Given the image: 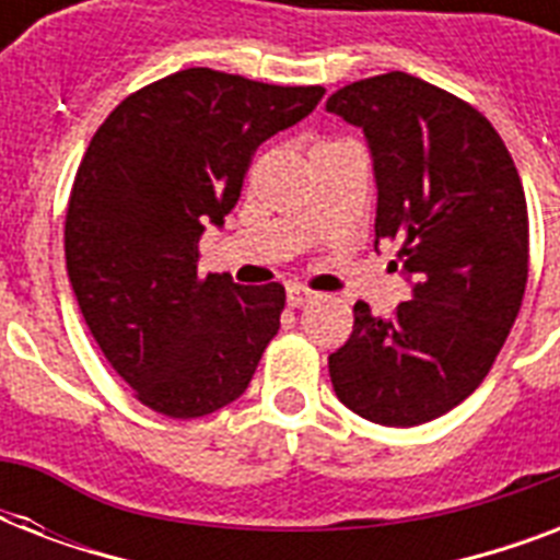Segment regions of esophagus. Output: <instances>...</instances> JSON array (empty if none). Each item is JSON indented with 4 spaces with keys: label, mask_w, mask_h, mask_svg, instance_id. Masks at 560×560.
Returning <instances> with one entry per match:
<instances>
[{
    "label": "esophagus",
    "mask_w": 560,
    "mask_h": 560,
    "mask_svg": "<svg viewBox=\"0 0 560 560\" xmlns=\"http://www.w3.org/2000/svg\"><path fill=\"white\" fill-rule=\"evenodd\" d=\"M314 299V293L307 288H302V284H293V288H288V305L290 307H302L307 305Z\"/></svg>",
    "instance_id": "esophagus-1"
}]
</instances>
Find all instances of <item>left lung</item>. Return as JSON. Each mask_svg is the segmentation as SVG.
Here are the masks:
<instances>
[{"label":"left lung","instance_id":"left-lung-1","mask_svg":"<svg viewBox=\"0 0 560 560\" xmlns=\"http://www.w3.org/2000/svg\"><path fill=\"white\" fill-rule=\"evenodd\" d=\"M372 153L374 246L398 244L412 284L389 319L354 305L349 342L328 358L337 398L366 421L416 427L451 412L494 366L529 279L526 194L482 113L407 72L374 74L328 98Z\"/></svg>","mask_w":560,"mask_h":560}]
</instances>
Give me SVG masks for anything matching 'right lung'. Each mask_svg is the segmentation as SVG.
<instances>
[{"instance_id":"1","label":"right lung","mask_w":560,"mask_h":560,"mask_svg":"<svg viewBox=\"0 0 560 560\" xmlns=\"http://www.w3.org/2000/svg\"><path fill=\"white\" fill-rule=\"evenodd\" d=\"M323 95L197 66L133 92L92 136L66 211V270L98 349L153 412L209 416L253 381L284 288L200 279V237L235 209L255 148Z\"/></svg>"}]
</instances>
